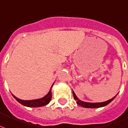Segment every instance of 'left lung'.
<instances>
[{"mask_svg": "<svg viewBox=\"0 0 128 128\" xmlns=\"http://www.w3.org/2000/svg\"><path fill=\"white\" fill-rule=\"evenodd\" d=\"M73 96H74V100L76 101V103L78 105H80L82 107H85V108H98V107H104L105 105H108L109 103H111L113 100L114 99V98L116 97V95L115 96H114L112 99H110L107 101H105V102H102V103H87V102H84V101H80L76 96V94L74 92V91H72Z\"/></svg>", "mask_w": 128, "mask_h": 128, "instance_id": "left-lung-1", "label": "left lung"}]
</instances>
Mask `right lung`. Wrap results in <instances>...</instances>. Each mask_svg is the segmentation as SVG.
<instances>
[{"label": "right lung", "mask_w": 128, "mask_h": 128, "mask_svg": "<svg viewBox=\"0 0 128 128\" xmlns=\"http://www.w3.org/2000/svg\"><path fill=\"white\" fill-rule=\"evenodd\" d=\"M12 96H13L14 99H16V101H18V103H20L23 105H25L26 107H38L46 105L50 103V101H51L52 99V91L51 88H50V90L48 92V93L46 96H44L43 98H41V99H35V100H29V101H24V100L18 99L17 97H16L13 94H12Z\"/></svg>", "instance_id": "obj_1"}]
</instances>
